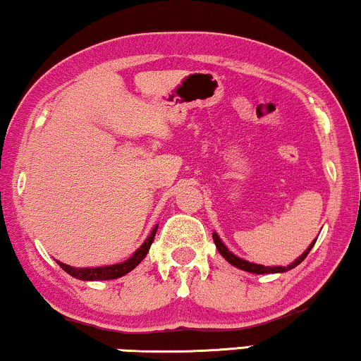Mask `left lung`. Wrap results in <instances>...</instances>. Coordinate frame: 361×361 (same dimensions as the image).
I'll use <instances>...</instances> for the list:
<instances>
[{"label": "left lung", "mask_w": 361, "mask_h": 361, "mask_svg": "<svg viewBox=\"0 0 361 361\" xmlns=\"http://www.w3.org/2000/svg\"><path fill=\"white\" fill-rule=\"evenodd\" d=\"M212 239H214V244H216L217 251L221 252V256L224 257L226 261L231 262V264L235 266V268H239V269H243V271H247V273H255V274L284 273V271H289V269L296 268V266L300 264V262L303 261L306 256H308V252L311 251V247H313V246H314V243H317V239H314V241L310 244V247L306 249V251L303 252V255H301L300 257H298V259L293 261L291 264H288V266H273V268H271V266L255 264V262H249V261H246V259H241V257H238V256H235V255H233V252H231L229 249L224 246V243L221 241V238H219V235H217V233H212Z\"/></svg>", "instance_id": "1"}]
</instances>
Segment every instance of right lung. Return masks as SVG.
Returning <instances> with one entry per match:
<instances>
[{
  "label": "right lung",
  "mask_w": 361,
  "mask_h": 361,
  "mask_svg": "<svg viewBox=\"0 0 361 361\" xmlns=\"http://www.w3.org/2000/svg\"><path fill=\"white\" fill-rule=\"evenodd\" d=\"M157 228L159 226H155L152 229V233L149 234V238L145 239L144 244L137 249L133 255L126 259L123 262H118V264H110V266H99V268H73V266H68V264H63V262L56 261L58 264H60V268L66 271L70 276H73V278L77 279H82V281H105V279H117L120 276L130 273L133 268H137V266L140 264V261L144 259L147 256V252H149L150 246H152L154 243V238H155V233H157Z\"/></svg>",
  "instance_id": "add662e5"
}]
</instances>
